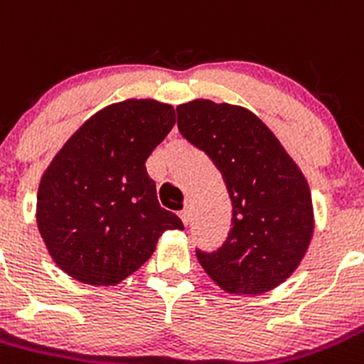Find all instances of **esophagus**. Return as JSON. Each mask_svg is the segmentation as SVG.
Instances as JSON below:
<instances>
[{"mask_svg":"<svg viewBox=\"0 0 364 364\" xmlns=\"http://www.w3.org/2000/svg\"><path fill=\"white\" fill-rule=\"evenodd\" d=\"M179 217H181L183 224H185V226H188V223H190V208L181 210V212H179Z\"/></svg>","mask_w":364,"mask_h":364,"instance_id":"obj_1","label":"esophagus"}]
</instances>
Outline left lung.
Segmentation results:
<instances>
[{
    "label": "left lung",
    "instance_id": "left-lung-1",
    "mask_svg": "<svg viewBox=\"0 0 364 364\" xmlns=\"http://www.w3.org/2000/svg\"><path fill=\"white\" fill-rule=\"evenodd\" d=\"M178 127L210 156L232 198V230L213 253L198 251L228 294H262L296 271L314 233L311 188L300 166L257 114L206 98L178 105Z\"/></svg>",
    "mask_w": 364,
    "mask_h": 364
}]
</instances>
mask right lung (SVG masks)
I'll return each instance as SVG.
<instances>
[{
  "instance_id": "1",
  "label": "right lung",
  "mask_w": 364,
  "mask_h": 364,
  "mask_svg": "<svg viewBox=\"0 0 364 364\" xmlns=\"http://www.w3.org/2000/svg\"><path fill=\"white\" fill-rule=\"evenodd\" d=\"M176 124L171 104L127 98L87 118L53 156L37 190L36 220L53 262L80 284L109 287L140 269L166 230L149 156Z\"/></svg>"
}]
</instances>
